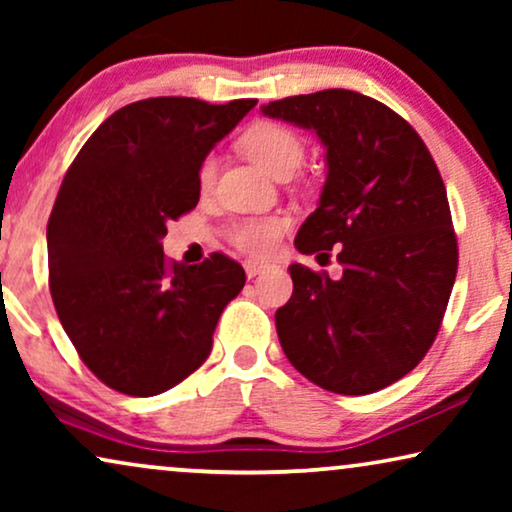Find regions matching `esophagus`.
Here are the masks:
<instances>
[{
	"mask_svg": "<svg viewBox=\"0 0 512 512\" xmlns=\"http://www.w3.org/2000/svg\"><path fill=\"white\" fill-rule=\"evenodd\" d=\"M270 268L268 261H244V272H247V277H256L261 275V272H265Z\"/></svg>",
	"mask_w": 512,
	"mask_h": 512,
	"instance_id": "1",
	"label": "esophagus"
}]
</instances>
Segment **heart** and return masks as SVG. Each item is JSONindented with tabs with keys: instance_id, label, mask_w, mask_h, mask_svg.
Listing matches in <instances>:
<instances>
[{
	"instance_id": "obj_1",
	"label": "heart",
	"mask_w": 512,
	"mask_h": 512,
	"mask_svg": "<svg viewBox=\"0 0 512 512\" xmlns=\"http://www.w3.org/2000/svg\"><path fill=\"white\" fill-rule=\"evenodd\" d=\"M240 149L244 156L265 170L272 177L284 179L291 177L298 170L300 163L305 158V142L300 139L296 130H291L289 125L277 123V121H256L251 123L240 137ZM216 177V156L202 158L198 167V184L202 191H207L214 184ZM289 226V221L284 216L272 214V216H247V219L233 223L230 228V242L237 249L247 251L251 256H265L275 249L279 235L284 233V228Z\"/></svg>"
}]
</instances>
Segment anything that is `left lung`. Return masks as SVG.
Returning <instances> with one entry per match:
<instances>
[{
    "label": "left lung",
    "instance_id": "obj_1",
    "mask_svg": "<svg viewBox=\"0 0 512 512\" xmlns=\"http://www.w3.org/2000/svg\"><path fill=\"white\" fill-rule=\"evenodd\" d=\"M314 130L326 146L319 207L296 235L300 254L342 277L293 263V296L275 314L291 366L345 396L380 391L424 359L440 331L459 249L436 163L415 128L387 104L328 88L263 107Z\"/></svg>",
    "mask_w": 512,
    "mask_h": 512
}]
</instances>
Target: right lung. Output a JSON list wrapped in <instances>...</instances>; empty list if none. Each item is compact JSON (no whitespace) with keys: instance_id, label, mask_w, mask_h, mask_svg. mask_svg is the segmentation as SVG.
<instances>
[{"instance_id":"add662e5","label":"right lung","mask_w":512,"mask_h":512,"mask_svg":"<svg viewBox=\"0 0 512 512\" xmlns=\"http://www.w3.org/2000/svg\"><path fill=\"white\" fill-rule=\"evenodd\" d=\"M256 100L149 97L111 114L69 165L48 219V286L97 380L156 396L198 370L244 270L223 254L170 261L167 223L200 200L198 167Z\"/></svg>"}]
</instances>
